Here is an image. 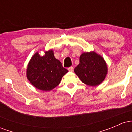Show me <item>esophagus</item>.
<instances>
[{"label":"esophagus","mask_w":132,"mask_h":132,"mask_svg":"<svg viewBox=\"0 0 132 132\" xmlns=\"http://www.w3.org/2000/svg\"><path fill=\"white\" fill-rule=\"evenodd\" d=\"M68 71H70V72H72V71H74V68L72 67V66H71V67L68 68Z\"/></svg>","instance_id":"1"}]
</instances>
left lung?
Returning <instances> with one entry per match:
<instances>
[{"mask_svg": "<svg viewBox=\"0 0 132 132\" xmlns=\"http://www.w3.org/2000/svg\"><path fill=\"white\" fill-rule=\"evenodd\" d=\"M75 74L87 85L96 86L105 79L107 66L105 60L94 51L83 53L79 64L74 69Z\"/></svg>", "mask_w": 132, "mask_h": 132, "instance_id": "1", "label": "left lung"}]
</instances>
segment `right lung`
I'll return each instance as SVG.
<instances>
[{"label":"right lung","mask_w":132,"mask_h":132,"mask_svg":"<svg viewBox=\"0 0 132 132\" xmlns=\"http://www.w3.org/2000/svg\"><path fill=\"white\" fill-rule=\"evenodd\" d=\"M68 72L50 50L43 56L38 52L33 56L27 66V77L37 89L50 91L60 84L62 77Z\"/></svg>","instance_id":"add662e5"}]
</instances>
